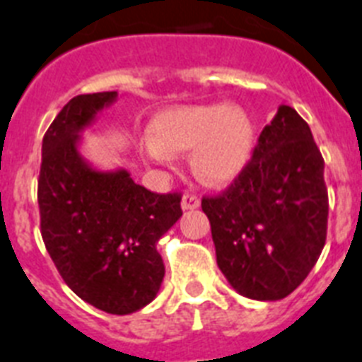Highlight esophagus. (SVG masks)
Returning <instances> with one entry per match:
<instances>
[{
  "mask_svg": "<svg viewBox=\"0 0 362 362\" xmlns=\"http://www.w3.org/2000/svg\"><path fill=\"white\" fill-rule=\"evenodd\" d=\"M199 206H201V201H199V197L189 195V193H186V195L182 197V210H184V211L197 210Z\"/></svg>",
  "mask_w": 362,
  "mask_h": 362,
  "instance_id": "34e87169",
  "label": "esophagus"
}]
</instances>
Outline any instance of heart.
<instances>
[{"label":"heart","instance_id":"1","mask_svg":"<svg viewBox=\"0 0 362 362\" xmlns=\"http://www.w3.org/2000/svg\"><path fill=\"white\" fill-rule=\"evenodd\" d=\"M191 152L195 178L223 187L245 171L255 151V126L249 115L227 104L191 105L161 113L151 126L141 152L146 160L167 165L173 154Z\"/></svg>","mask_w":362,"mask_h":362}]
</instances>
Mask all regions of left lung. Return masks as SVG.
<instances>
[{
    "label": "left lung",
    "mask_w": 362,
    "mask_h": 362,
    "mask_svg": "<svg viewBox=\"0 0 362 362\" xmlns=\"http://www.w3.org/2000/svg\"><path fill=\"white\" fill-rule=\"evenodd\" d=\"M324 167L307 122L281 105L236 184L202 199L217 266L240 296L277 301L307 279L327 234Z\"/></svg>",
    "instance_id": "8db88e82"
}]
</instances>
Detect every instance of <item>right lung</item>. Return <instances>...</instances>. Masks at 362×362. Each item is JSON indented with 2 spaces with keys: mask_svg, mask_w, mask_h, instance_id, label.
Instances as JSON below:
<instances>
[{
  "mask_svg": "<svg viewBox=\"0 0 362 362\" xmlns=\"http://www.w3.org/2000/svg\"><path fill=\"white\" fill-rule=\"evenodd\" d=\"M117 93L79 95L42 139L38 208L44 245L76 296L107 314L154 301L165 266L158 242L182 217L180 195H158L130 173L98 169L81 154L83 132Z\"/></svg>",
  "mask_w": 362,
  "mask_h": 362,
  "instance_id": "add662e5",
  "label": "right lung"
}]
</instances>
